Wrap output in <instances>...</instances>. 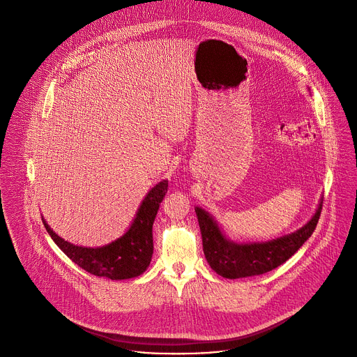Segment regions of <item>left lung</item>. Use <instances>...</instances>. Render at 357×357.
Listing matches in <instances>:
<instances>
[{
  "instance_id": "obj_1",
  "label": "left lung",
  "mask_w": 357,
  "mask_h": 357,
  "mask_svg": "<svg viewBox=\"0 0 357 357\" xmlns=\"http://www.w3.org/2000/svg\"><path fill=\"white\" fill-rule=\"evenodd\" d=\"M195 212L202 233L203 252H205L209 266L219 275L234 280L266 274L294 256L314 233L322 212V202L314 218L295 233L267 243L252 244L229 241L209 213L200 208H196Z\"/></svg>"
}]
</instances>
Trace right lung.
Listing matches in <instances>:
<instances>
[{"instance_id":"obj_1","label":"right lung","mask_w":357,"mask_h":357,"mask_svg":"<svg viewBox=\"0 0 357 357\" xmlns=\"http://www.w3.org/2000/svg\"><path fill=\"white\" fill-rule=\"evenodd\" d=\"M167 192L168 181H162L152 188L142 200L128 231L103 247L87 248L75 245L59 237L43 219L42 222L56 245L80 268L109 280H128L141 275L151 263L154 252L152 225Z\"/></svg>"}]
</instances>
